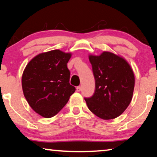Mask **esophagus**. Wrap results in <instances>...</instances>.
<instances>
[{"mask_svg": "<svg viewBox=\"0 0 157 157\" xmlns=\"http://www.w3.org/2000/svg\"><path fill=\"white\" fill-rule=\"evenodd\" d=\"M82 90V87L80 86H77L76 87V90L78 91V92H80V91Z\"/></svg>", "mask_w": 157, "mask_h": 157, "instance_id": "1", "label": "esophagus"}]
</instances>
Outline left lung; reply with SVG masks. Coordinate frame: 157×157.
<instances>
[{"mask_svg":"<svg viewBox=\"0 0 157 157\" xmlns=\"http://www.w3.org/2000/svg\"><path fill=\"white\" fill-rule=\"evenodd\" d=\"M95 80L92 97L85 98L88 109L100 119H115L131 102L135 86L134 73L123 57L110 52L89 55Z\"/></svg>","mask_w":157,"mask_h":157,"instance_id":"8db88e82","label":"left lung"}]
</instances>
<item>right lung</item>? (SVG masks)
<instances>
[{
    "label": "right lung",
    "mask_w": 157,
    "mask_h": 157,
    "mask_svg": "<svg viewBox=\"0 0 157 157\" xmlns=\"http://www.w3.org/2000/svg\"><path fill=\"white\" fill-rule=\"evenodd\" d=\"M71 53L59 50L38 55L26 65L21 77L24 95L29 105L45 118L56 115L75 92L70 85L67 62Z\"/></svg>",
    "instance_id": "obj_1"
}]
</instances>
